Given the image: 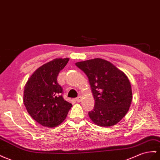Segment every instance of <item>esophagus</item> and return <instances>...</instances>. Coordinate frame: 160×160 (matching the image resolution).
<instances>
[{
	"mask_svg": "<svg viewBox=\"0 0 160 160\" xmlns=\"http://www.w3.org/2000/svg\"><path fill=\"white\" fill-rule=\"evenodd\" d=\"M75 100L77 102H80L81 101V96H79L78 98H77L75 99Z\"/></svg>",
	"mask_w": 160,
	"mask_h": 160,
	"instance_id": "obj_1",
	"label": "esophagus"
}]
</instances>
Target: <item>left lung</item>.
<instances>
[{
	"label": "left lung",
	"instance_id": "8db88e82",
	"mask_svg": "<svg viewBox=\"0 0 160 160\" xmlns=\"http://www.w3.org/2000/svg\"><path fill=\"white\" fill-rule=\"evenodd\" d=\"M75 65L87 75L94 98V108L89 112L92 121L103 127L117 124L127 114L132 99L127 76L100 58L76 62Z\"/></svg>",
	"mask_w": 160,
	"mask_h": 160
}]
</instances>
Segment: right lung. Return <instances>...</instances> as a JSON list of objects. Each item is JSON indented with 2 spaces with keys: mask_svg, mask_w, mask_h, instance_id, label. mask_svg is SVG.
<instances>
[{
  "mask_svg": "<svg viewBox=\"0 0 160 160\" xmlns=\"http://www.w3.org/2000/svg\"><path fill=\"white\" fill-rule=\"evenodd\" d=\"M69 58H55L39 67L30 76L23 91V103L31 117L46 127L54 128L65 120L72 106L61 96L57 83L59 72Z\"/></svg>",
  "mask_w": 160,
  "mask_h": 160,
  "instance_id": "obj_1",
  "label": "right lung"
}]
</instances>
